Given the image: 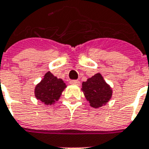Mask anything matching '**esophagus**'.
<instances>
[{"label": "esophagus", "instance_id": "obj_1", "mask_svg": "<svg viewBox=\"0 0 149 149\" xmlns=\"http://www.w3.org/2000/svg\"><path fill=\"white\" fill-rule=\"evenodd\" d=\"M70 83L71 85H76V86H79L80 85V82L78 81V80H71L70 82Z\"/></svg>", "mask_w": 149, "mask_h": 149}]
</instances>
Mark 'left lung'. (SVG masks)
<instances>
[{"mask_svg": "<svg viewBox=\"0 0 149 149\" xmlns=\"http://www.w3.org/2000/svg\"><path fill=\"white\" fill-rule=\"evenodd\" d=\"M82 91L90 106L99 108L111 99L113 90L100 73L95 74L82 84Z\"/></svg>", "mask_w": 149, "mask_h": 149, "instance_id": "obj_1", "label": "left lung"}]
</instances>
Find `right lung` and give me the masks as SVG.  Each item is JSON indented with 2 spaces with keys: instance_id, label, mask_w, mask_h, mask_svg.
<instances>
[{
  "instance_id": "add662e5",
  "label": "right lung",
  "mask_w": 149,
  "mask_h": 149,
  "mask_svg": "<svg viewBox=\"0 0 149 149\" xmlns=\"http://www.w3.org/2000/svg\"><path fill=\"white\" fill-rule=\"evenodd\" d=\"M66 87L67 85L63 79H58L48 71L44 74L40 82L36 86L35 96L36 99L45 105L51 106L59 99Z\"/></svg>"
}]
</instances>
